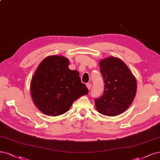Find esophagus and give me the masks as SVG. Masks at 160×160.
<instances>
[{
	"label": "esophagus",
	"mask_w": 160,
	"mask_h": 160,
	"mask_svg": "<svg viewBox=\"0 0 160 160\" xmlns=\"http://www.w3.org/2000/svg\"><path fill=\"white\" fill-rule=\"evenodd\" d=\"M91 87H92V85H91V83H87V87L88 88V89H89V90H90L91 89Z\"/></svg>",
	"instance_id": "obj_1"
}]
</instances>
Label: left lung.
<instances>
[{
	"instance_id": "1",
	"label": "left lung",
	"mask_w": 160,
	"mask_h": 160,
	"mask_svg": "<svg viewBox=\"0 0 160 160\" xmlns=\"http://www.w3.org/2000/svg\"><path fill=\"white\" fill-rule=\"evenodd\" d=\"M104 80L102 95L95 98L101 114L114 117L124 112L132 102L136 92V81L126 65L117 58L109 57L100 62Z\"/></svg>"
}]
</instances>
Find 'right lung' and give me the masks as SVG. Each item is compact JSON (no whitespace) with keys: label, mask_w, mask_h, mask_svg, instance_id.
Masks as SVG:
<instances>
[{"label":"right lung","mask_w":160,"mask_h":160,"mask_svg":"<svg viewBox=\"0 0 160 160\" xmlns=\"http://www.w3.org/2000/svg\"><path fill=\"white\" fill-rule=\"evenodd\" d=\"M68 65L66 58L51 56L43 60L33 75L32 97L43 114L52 117L63 114L76 99L89 92L78 71L70 70Z\"/></svg>","instance_id":"obj_1"}]
</instances>
